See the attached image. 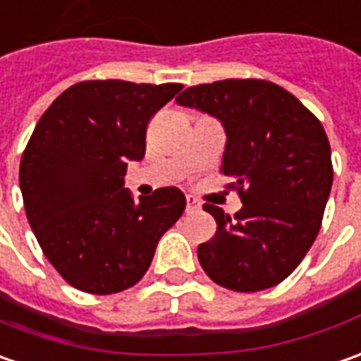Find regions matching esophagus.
Here are the masks:
<instances>
[{
	"mask_svg": "<svg viewBox=\"0 0 361 361\" xmlns=\"http://www.w3.org/2000/svg\"><path fill=\"white\" fill-rule=\"evenodd\" d=\"M200 210V202L192 195H186V212H197Z\"/></svg>",
	"mask_w": 361,
	"mask_h": 361,
	"instance_id": "obj_1",
	"label": "esophagus"
}]
</instances>
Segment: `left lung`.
Masks as SVG:
<instances>
[{
    "label": "left lung",
    "instance_id": "obj_1",
    "mask_svg": "<svg viewBox=\"0 0 361 361\" xmlns=\"http://www.w3.org/2000/svg\"><path fill=\"white\" fill-rule=\"evenodd\" d=\"M178 105L216 117L226 130L220 173L231 176L243 209L212 204L216 234L198 246V262L219 286L258 292L280 284L310 250L334 180L332 151L314 113L280 85L224 79L195 85Z\"/></svg>",
    "mask_w": 361,
    "mask_h": 361
}]
</instances>
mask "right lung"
<instances>
[{"label":"right lung","instance_id":"obj_1","mask_svg":"<svg viewBox=\"0 0 361 361\" xmlns=\"http://www.w3.org/2000/svg\"><path fill=\"white\" fill-rule=\"evenodd\" d=\"M183 89L121 79L71 85L41 115L19 164L29 224L67 284L89 294L135 286L185 195L164 186L133 200L129 161L145 157L147 125Z\"/></svg>","mask_w":361,"mask_h":361}]
</instances>
